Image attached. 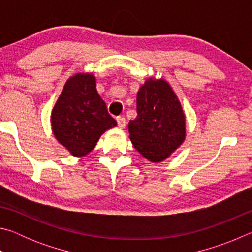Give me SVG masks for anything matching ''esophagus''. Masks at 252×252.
<instances>
[{"label": "esophagus", "instance_id": "1", "mask_svg": "<svg viewBox=\"0 0 252 252\" xmlns=\"http://www.w3.org/2000/svg\"><path fill=\"white\" fill-rule=\"evenodd\" d=\"M117 122H118V126L120 127V129H123V127L126 126V119L125 118L118 117L117 118Z\"/></svg>", "mask_w": 252, "mask_h": 252}]
</instances>
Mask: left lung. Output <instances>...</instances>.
Listing matches in <instances>:
<instances>
[{
    "label": "left lung",
    "mask_w": 252,
    "mask_h": 252,
    "mask_svg": "<svg viewBox=\"0 0 252 252\" xmlns=\"http://www.w3.org/2000/svg\"><path fill=\"white\" fill-rule=\"evenodd\" d=\"M136 113L127 127L140 155L158 163L167 159L186 139V116L171 85L148 79L136 93Z\"/></svg>",
    "instance_id": "left-lung-1"
}]
</instances>
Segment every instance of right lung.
<instances>
[{
	"label": "right lung",
	"mask_w": 252,
	"mask_h": 252,
	"mask_svg": "<svg viewBox=\"0 0 252 252\" xmlns=\"http://www.w3.org/2000/svg\"><path fill=\"white\" fill-rule=\"evenodd\" d=\"M51 126L58 141L74 157L90 153L100 136L117 126L96 91L94 75L76 73L67 79L51 113Z\"/></svg>",
	"instance_id": "right-lung-1"
}]
</instances>
